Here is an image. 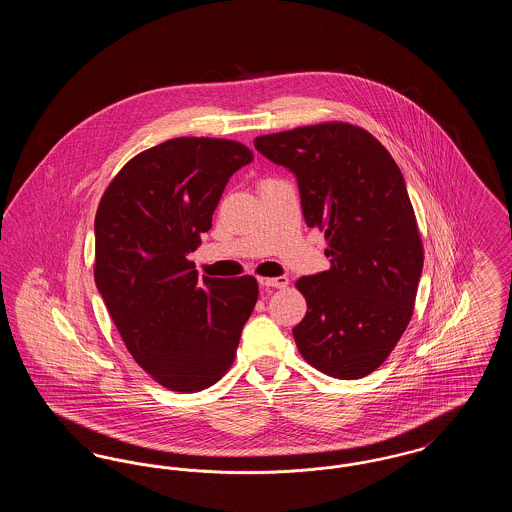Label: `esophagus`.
Listing matches in <instances>:
<instances>
[{
  "instance_id": "obj_1",
  "label": "esophagus",
  "mask_w": 512,
  "mask_h": 512,
  "mask_svg": "<svg viewBox=\"0 0 512 512\" xmlns=\"http://www.w3.org/2000/svg\"><path fill=\"white\" fill-rule=\"evenodd\" d=\"M259 284L265 288H286L288 286V278L286 276H278V278H259Z\"/></svg>"
}]
</instances>
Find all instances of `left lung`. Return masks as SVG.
Segmentation results:
<instances>
[{"instance_id": "1", "label": "left lung", "mask_w": 512, "mask_h": 512, "mask_svg": "<svg viewBox=\"0 0 512 512\" xmlns=\"http://www.w3.org/2000/svg\"><path fill=\"white\" fill-rule=\"evenodd\" d=\"M253 144L295 172L305 222L328 242L330 268L295 282L307 301L293 328L297 349L328 376L365 378L407 330L424 263L403 174L386 147L349 122L299 126Z\"/></svg>"}]
</instances>
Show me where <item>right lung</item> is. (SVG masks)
<instances>
[{
	"instance_id": "1",
	"label": "right lung",
	"mask_w": 512,
	"mask_h": 512,
	"mask_svg": "<svg viewBox=\"0 0 512 512\" xmlns=\"http://www.w3.org/2000/svg\"><path fill=\"white\" fill-rule=\"evenodd\" d=\"M251 159L234 140L174 138L132 157L101 195L96 286L128 353L169 390L217 384L257 303L255 276L197 280L188 259Z\"/></svg>"
}]
</instances>
